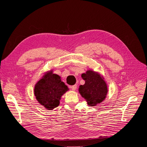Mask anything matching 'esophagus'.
I'll use <instances>...</instances> for the list:
<instances>
[{"label":"esophagus","mask_w":147,"mask_h":147,"mask_svg":"<svg viewBox=\"0 0 147 147\" xmlns=\"http://www.w3.org/2000/svg\"><path fill=\"white\" fill-rule=\"evenodd\" d=\"M70 88L71 90H72V91H75V90L77 89V84H75V85H73L72 86H70Z\"/></svg>","instance_id":"esophagus-1"}]
</instances>
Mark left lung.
Instances as JSON below:
<instances>
[{
  "instance_id": "left-lung-1",
  "label": "left lung",
  "mask_w": 147,
  "mask_h": 147,
  "mask_svg": "<svg viewBox=\"0 0 147 147\" xmlns=\"http://www.w3.org/2000/svg\"><path fill=\"white\" fill-rule=\"evenodd\" d=\"M82 78L85 83L79 86L78 92L88 105L94 107L103 102L109 91L104 77L98 72L90 69L82 74Z\"/></svg>"
}]
</instances>
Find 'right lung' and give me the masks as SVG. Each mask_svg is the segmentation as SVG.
I'll use <instances>...</instances> for the list:
<instances>
[{
	"label": "right lung",
	"instance_id": "add662e5",
	"mask_svg": "<svg viewBox=\"0 0 147 147\" xmlns=\"http://www.w3.org/2000/svg\"><path fill=\"white\" fill-rule=\"evenodd\" d=\"M69 90L59 75L53 74V69L44 73L34 86V96L38 104L47 110L58 107L61 97Z\"/></svg>",
	"mask_w": 147,
	"mask_h": 147
}]
</instances>
